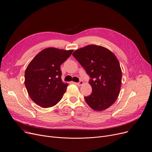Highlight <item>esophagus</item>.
<instances>
[{
	"instance_id": "34e87169",
	"label": "esophagus",
	"mask_w": 152,
	"mask_h": 152,
	"mask_svg": "<svg viewBox=\"0 0 152 152\" xmlns=\"http://www.w3.org/2000/svg\"><path fill=\"white\" fill-rule=\"evenodd\" d=\"M77 85H78V86H80V85H83V80H80L79 82H77V83H75Z\"/></svg>"
}]
</instances>
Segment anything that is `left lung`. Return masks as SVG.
Returning <instances> with one entry per match:
<instances>
[{
  "label": "left lung",
  "mask_w": 152,
  "mask_h": 152,
  "mask_svg": "<svg viewBox=\"0 0 152 152\" xmlns=\"http://www.w3.org/2000/svg\"><path fill=\"white\" fill-rule=\"evenodd\" d=\"M73 56L91 77L92 91L85 96L88 105L96 111L109 108L119 96L122 82V70L115 55L104 47L89 45L75 50Z\"/></svg>",
  "instance_id": "1"
}]
</instances>
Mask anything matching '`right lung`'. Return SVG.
Returning <instances> with one entry per match:
<instances>
[{
  "label": "right lung",
  "instance_id": "obj_1",
  "mask_svg": "<svg viewBox=\"0 0 152 152\" xmlns=\"http://www.w3.org/2000/svg\"><path fill=\"white\" fill-rule=\"evenodd\" d=\"M73 50L48 48L37 54L25 71L24 83L33 102L43 108L53 107L63 98L67 83L61 80L60 66Z\"/></svg>",
  "mask_w": 152,
  "mask_h": 152
}]
</instances>
